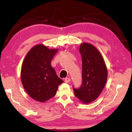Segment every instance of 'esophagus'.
Instances as JSON below:
<instances>
[{
  "label": "esophagus",
  "mask_w": 132,
  "mask_h": 132,
  "mask_svg": "<svg viewBox=\"0 0 132 132\" xmlns=\"http://www.w3.org/2000/svg\"><path fill=\"white\" fill-rule=\"evenodd\" d=\"M64 81H65V82L66 83H68V82H69L70 81V79L69 78H65Z\"/></svg>",
  "instance_id": "obj_1"
}]
</instances>
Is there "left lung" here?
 Instances as JSON below:
<instances>
[{
	"mask_svg": "<svg viewBox=\"0 0 132 132\" xmlns=\"http://www.w3.org/2000/svg\"><path fill=\"white\" fill-rule=\"evenodd\" d=\"M79 52L82 57V84L74 88L75 96L84 104L93 102L100 95L107 79V69L101 53L93 45L81 43Z\"/></svg>",
	"mask_w": 132,
	"mask_h": 132,
	"instance_id": "8db88e82",
	"label": "left lung"
}]
</instances>
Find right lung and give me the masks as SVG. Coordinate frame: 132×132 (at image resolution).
I'll return each mask as SVG.
<instances>
[{"mask_svg": "<svg viewBox=\"0 0 132 132\" xmlns=\"http://www.w3.org/2000/svg\"><path fill=\"white\" fill-rule=\"evenodd\" d=\"M58 51L38 45L32 48L23 60L21 82L27 93L36 101L44 102L53 97L63 82L51 64Z\"/></svg>", "mask_w": 132, "mask_h": 132, "instance_id": "add662e5", "label": "right lung"}]
</instances>
